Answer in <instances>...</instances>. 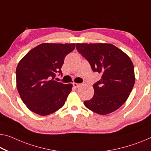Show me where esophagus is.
Wrapping results in <instances>:
<instances>
[{
  "instance_id": "34e87169",
  "label": "esophagus",
  "mask_w": 151,
  "mask_h": 151,
  "mask_svg": "<svg viewBox=\"0 0 151 151\" xmlns=\"http://www.w3.org/2000/svg\"><path fill=\"white\" fill-rule=\"evenodd\" d=\"M73 86L75 88H78L81 86V83H73Z\"/></svg>"
}]
</instances>
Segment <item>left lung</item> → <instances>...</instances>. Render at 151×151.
<instances>
[{
	"label": "left lung",
	"mask_w": 151,
	"mask_h": 151,
	"mask_svg": "<svg viewBox=\"0 0 151 151\" xmlns=\"http://www.w3.org/2000/svg\"><path fill=\"white\" fill-rule=\"evenodd\" d=\"M76 49L84 57L101 80L94 83V94L83 102L88 109L100 115L118 109L129 96L135 77L130 58L111 44H76Z\"/></svg>",
	"instance_id": "1"
}]
</instances>
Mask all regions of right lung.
<instances>
[{"mask_svg":"<svg viewBox=\"0 0 151 151\" xmlns=\"http://www.w3.org/2000/svg\"><path fill=\"white\" fill-rule=\"evenodd\" d=\"M76 44L43 43L27 53L16 69L17 88L20 97L32 112L45 116L64 105L71 91V83L55 80L67 55Z\"/></svg>","mask_w":151,"mask_h":151,"instance_id":"obj_1","label":"right lung"}]
</instances>
